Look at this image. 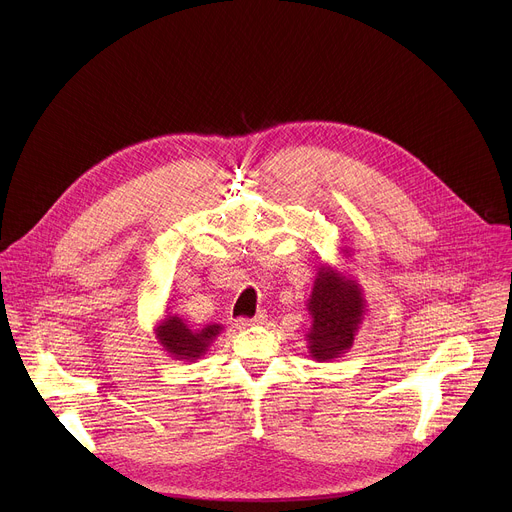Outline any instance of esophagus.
Masks as SVG:
<instances>
[{
  "mask_svg": "<svg viewBox=\"0 0 512 512\" xmlns=\"http://www.w3.org/2000/svg\"><path fill=\"white\" fill-rule=\"evenodd\" d=\"M267 322V314L259 312L255 318H239L237 326L239 328H249V326H257V324H265Z\"/></svg>",
  "mask_w": 512,
  "mask_h": 512,
  "instance_id": "1",
  "label": "esophagus"
}]
</instances>
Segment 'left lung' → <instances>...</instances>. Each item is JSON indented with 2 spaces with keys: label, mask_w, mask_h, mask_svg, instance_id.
Segmentation results:
<instances>
[{
  "label": "left lung",
  "mask_w": 512,
  "mask_h": 512,
  "mask_svg": "<svg viewBox=\"0 0 512 512\" xmlns=\"http://www.w3.org/2000/svg\"><path fill=\"white\" fill-rule=\"evenodd\" d=\"M342 253L350 257V249L344 247ZM306 306L312 316V326L306 332L310 356L330 362L348 352L367 314V300L356 277L322 263Z\"/></svg>",
  "instance_id": "8db88e82"
}]
</instances>
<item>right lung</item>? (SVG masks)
I'll return each instance as SVG.
<instances>
[{
    "label": "right lung",
    "mask_w": 512,
    "mask_h": 512,
    "mask_svg": "<svg viewBox=\"0 0 512 512\" xmlns=\"http://www.w3.org/2000/svg\"><path fill=\"white\" fill-rule=\"evenodd\" d=\"M225 328L221 324H206L204 328H192L182 316L166 312L162 320L156 322L154 334L162 350L168 356L184 362H194L202 358L214 338L221 334Z\"/></svg>",
    "instance_id": "right-lung-1"
}]
</instances>
